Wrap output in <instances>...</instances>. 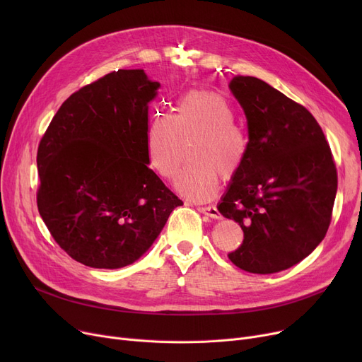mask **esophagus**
<instances>
[{
	"label": "esophagus",
	"mask_w": 362,
	"mask_h": 362,
	"mask_svg": "<svg viewBox=\"0 0 362 362\" xmlns=\"http://www.w3.org/2000/svg\"><path fill=\"white\" fill-rule=\"evenodd\" d=\"M199 211H201L202 214L208 216V217H211V218H221V214L218 213L217 206H214V205H205V206H199Z\"/></svg>",
	"instance_id": "34e87169"
}]
</instances>
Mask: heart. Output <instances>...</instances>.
<instances>
[{"label": "heart", "mask_w": 362, "mask_h": 362, "mask_svg": "<svg viewBox=\"0 0 362 362\" xmlns=\"http://www.w3.org/2000/svg\"><path fill=\"white\" fill-rule=\"evenodd\" d=\"M189 163L176 177V191L195 201L211 199L220 175L235 176L248 156V138L235 122V110L221 93L194 89L177 101L173 116L158 112L151 119L145 152L149 167L164 179H173L191 142Z\"/></svg>", "instance_id": "obj_1"}]
</instances>
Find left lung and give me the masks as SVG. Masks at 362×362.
<instances>
[{
	"instance_id": "1",
	"label": "left lung",
	"mask_w": 362,
	"mask_h": 362,
	"mask_svg": "<svg viewBox=\"0 0 362 362\" xmlns=\"http://www.w3.org/2000/svg\"><path fill=\"white\" fill-rule=\"evenodd\" d=\"M230 90L248 124V156L218 204L239 223L236 267L272 274L308 257L332 221L337 171L313 114L269 83L236 76Z\"/></svg>"
}]
</instances>
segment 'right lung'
<instances>
[{"instance_id":"add662e5","label":"right lung","mask_w":362,"mask_h":362,"mask_svg":"<svg viewBox=\"0 0 362 362\" xmlns=\"http://www.w3.org/2000/svg\"><path fill=\"white\" fill-rule=\"evenodd\" d=\"M158 82L117 70L71 93L37 146V210L54 240L93 269H120L183 202L148 167V104Z\"/></svg>"}]
</instances>
